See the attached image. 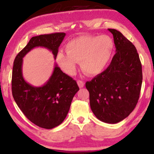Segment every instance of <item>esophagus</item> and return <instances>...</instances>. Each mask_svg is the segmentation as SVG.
<instances>
[{"mask_svg": "<svg viewBox=\"0 0 154 154\" xmlns=\"http://www.w3.org/2000/svg\"><path fill=\"white\" fill-rule=\"evenodd\" d=\"M77 83H78V85H79V87L80 88H82L84 87V85H85V83H84L83 81H77Z\"/></svg>", "mask_w": 154, "mask_h": 154, "instance_id": "34e87169", "label": "esophagus"}]
</instances>
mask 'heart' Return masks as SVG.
I'll return each instance as SVG.
<instances>
[{
  "mask_svg": "<svg viewBox=\"0 0 154 154\" xmlns=\"http://www.w3.org/2000/svg\"><path fill=\"white\" fill-rule=\"evenodd\" d=\"M114 43L107 35H83L71 40L66 46V53L59 52L56 61L67 74L76 71V62L84 72L96 75L103 72L112 58Z\"/></svg>",
  "mask_w": 154,
  "mask_h": 154,
  "instance_id": "obj_1",
  "label": "heart"
}]
</instances>
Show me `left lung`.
Masks as SVG:
<instances>
[{"instance_id":"8db88e82","label":"left lung","mask_w":154,"mask_h":154,"mask_svg":"<svg viewBox=\"0 0 154 154\" xmlns=\"http://www.w3.org/2000/svg\"><path fill=\"white\" fill-rule=\"evenodd\" d=\"M113 34L116 52L106 70L85 84L90 108L106 123L115 124L127 118L135 108L142 83V64L135 47L120 31Z\"/></svg>"}]
</instances>
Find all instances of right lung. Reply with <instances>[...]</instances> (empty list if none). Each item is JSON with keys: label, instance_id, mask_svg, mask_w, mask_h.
<instances>
[{"label": "right lung", "instance_id": "right-lung-1", "mask_svg": "<svg viewBox=\"0 0 154 154\" xmlns=\"http://www.w3.org/2000/svg\"><path fill=\"white\" fill-rule=\"evenodd\" d=\"M65 35V33H55L32 37L14 61L12 76L14 100L29 121L45 129L55 128L64 121L79 88L76 81L63 73L57 64L43 85H31L23 77V58L33 48L41 47L50 50L55 60Z\"/></svg>", "mask_w": 154, "mask_h": 154}]
</instances>
